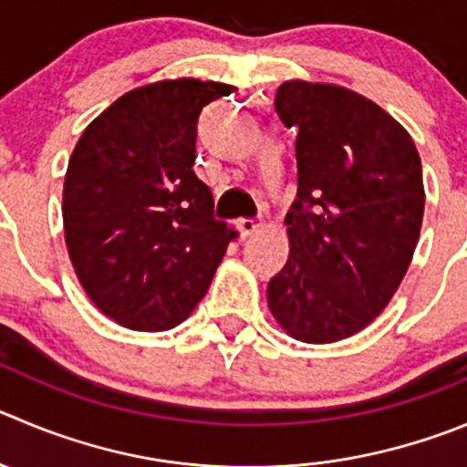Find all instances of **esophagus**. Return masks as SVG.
I'll return each mask as SVG.
<instances>
[{"label": "esophagus", "mask_w": 467, "mask_h": 467, "mask_svg": "<svg viewBox=\"0 0 467 467\" xmlns=\"http://www.w3.org/2000/svg\"><path fill=\"white\" fill-rule=\"evenodd\" d=\"M260 228H263V225H260L258 221H254V219H239L237 221V230H239V234H242V237H254V234L258 233Z\"/></svg>", "instance_id": "1"}]
</instances>
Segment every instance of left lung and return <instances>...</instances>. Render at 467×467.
Listing matches in <instances>:
<instances>
[{
	"label": "left lung",
	"instance_id": "left-lung-1",
	"mask_svg": "<svg viewBox=\"0 0 467 467\" xmlns=\"http://www.w3.org/2000/svg\"><path fill=\"white\" fill-rule=\"evenodd\" d=\"M274 103L297 130V200L269 311L297 341H343L385 311L410 267L426 200L420 154L389 112L346 87L285 80Z\"/></svg>",
	"mask_w": 467,
	"mask_h": 467
}]
</instances>
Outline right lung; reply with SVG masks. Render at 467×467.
<instances>
[{"label":"right lung","instance_id":"right-lung-1","mask_svg":"<svg viewBox=\"0 0 467 467\" xmlns=\"http://www.w3.org/2000/svg\"><path fill=\"white\" fill-rule=\"evenodd\" d=\"M237 91L195 78L130 89L80 135L64 180L68 258L96 308L135 332L191 316L237 237L193 172L200 112Z\"/></svg>","mask_w":467,"mask_h":467}]
</instances>
